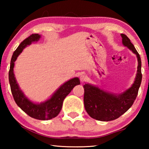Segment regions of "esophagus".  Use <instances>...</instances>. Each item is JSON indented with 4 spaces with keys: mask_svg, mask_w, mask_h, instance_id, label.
<instances>
[{
    "mask_svg": "<svg viewBox=\"0 0 149 149\" xmlns=\"http://www.w3.org/2000/svg\"><path fill=\"white\" fill-rule=\"evenodd\" d=\"M87 75H85V74H82V75H80V81L81 82L85 81L87 80Z\"/></svg>",
    "mask_w": 149,
    "mask_h": 149,
    "instance_id": "34e87169",
    "label": "esophagus"
}]
</instances>
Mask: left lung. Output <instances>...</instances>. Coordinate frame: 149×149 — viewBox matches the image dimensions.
I'll use <instances>...</instances> for the list:
<instances>
[{
  "label": "left lung",
  "mask_w": 149,
  "mask_h": 149,
  "mask_svg": "<svg viewBox=\"0 0 149 149\" xmlns=\"http://www.w3.org/2000/svg\"><path fill=\"white\" fill-rule=\"evenodd\" d=\"M121 36L123 45L137 55V74L132 87L118 95L106 92L90 84L84 85L85 108L88 114L97 120L103 122L114 120L127 112L134 102L141 84L142 74L139 54L125 34H121Z\"/></svg>",
  "instance_id": "1"
}]
</instances>
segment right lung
<instances>
[{
    "mask_svg": "<svg viewBox=\"0 0 149 149\" xmlns=\"http://www.w3.org/2000/svg\"><path fill=\"white\" fill-rule=\"evenodd\" d=\"M40 38V35L32 34L19 44L12 56L8 79L12 94L17 105L30 117L40 120H48L57 116L62 109L63 101L65 97L71 92L75 85L80 84V81L78 77H74L68 81L58 88L49 99L40 104L33 102L27 99L19 89L15 78L14 62L25 47L31 45L33 42L38 41Z\"/></svg>",
    "mask_w": 149,
    "mask_h": 149,
    "instance_id": "right-lung-1",
    "label": "right lung"
}]
</instances>
